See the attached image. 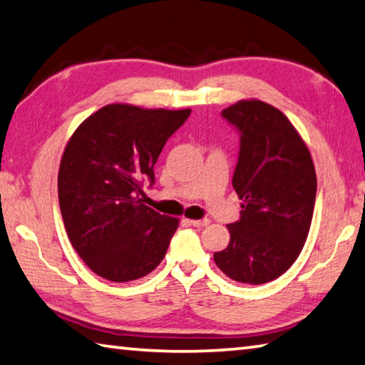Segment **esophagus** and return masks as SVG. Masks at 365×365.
I'll return each instance as SVG.
<instances>
[{
    "label": "esophagus",
    "mask_w": 365,
    "mask_h": 365,
    "mask_svg": "<svg viewBox=\"0 0 365 365\" xmlns=\"http://www.w3.org/2000/svg\"><path fill=\"white\" fill-rule=\"evenodd\" d=\"M209 219H200V220H190V225H193V227H196V228H202V227H206V225H209Z\"/></svg>",
    "instance_id": "esophagus-1"
}]
</instances>
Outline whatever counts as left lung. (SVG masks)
I'll use <instances>...</instances> for the list:
<instances>
[{"mask_svg": "<svg viewBox=\"0 0 365 365\" xmlns=\"http://www.w3.org/2000/svg\"><path fill=\"white\" fill-rule=\"evenodd\" d=\"M222 117L240 135L232 185L243 202L240 219L227 225L230 243L214 261L232 280L261 285L292 267L304 246L316 169L292 122L270 104L238 101Z\"/></svg>", "mask_w": 365, "mask_h": 365, "instance_id": "1", "label": "left lung"}]
</instances>
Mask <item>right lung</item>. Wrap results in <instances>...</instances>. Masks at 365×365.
Masks as SVG:
<instances>
[{"label": "right lung", "instance_id": "right-lung-1", "mask_svg": "<svg viewBox=\"0 0 365 365\" xmlns=\"http://www.w3.org/2000/svg\"><path fill=\"white\" fill-rule=\"evenodd\" d=\"M191 109L108 104L67 143L58 174L59 207L73 250L103 279L130 282L158 267L178 219L143 205V183Z\"/></svg>", "mask_w": 365, "mask_h": 365}]
</instances>
